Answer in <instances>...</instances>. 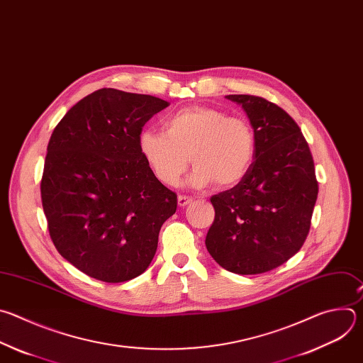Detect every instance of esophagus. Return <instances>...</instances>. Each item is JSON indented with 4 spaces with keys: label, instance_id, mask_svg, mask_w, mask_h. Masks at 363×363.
I'll use <instances>...</instances> for the list:
<instances>
[{
    "label": "esophagus",
    "instance_id": "obj_1",
    "mask_svg": "<svg viewBox=\"0 0 363 363\" xmlns=\"http://www.w3.org/2000/svg\"><path fill=\"white\" fill-rule=\"evenodd\" d=\"M193 201V199L191 197H189V196H183V194H180L179 197H177V203H179V206L180 207H186L187 204H190Z\"/></svg>",
    "mask_w": 363,
    "mask_h": 363
}]
</instances>
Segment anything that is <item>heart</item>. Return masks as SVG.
I'll return each instance as SVG.
<instances>
[{"instance_id": "obj_1", "label": "heart", "mask_w": 363, "mask_h": 363, "mask_svg": "<svg viewBox=\"0 0 363 363\" xmlns=\"http://www.w3.org/2000/svg\"><path fill=\"white\" fill-rule=\"evenodd\" d=\"M138 150L155 176L176 186L189 166L194 167L190 184L201 189L210 183L230 187L250 170L256 153L252 125L242 117L213 107H187L172 114L164 133L143 130Z\"/></svg>"}]
</instances>
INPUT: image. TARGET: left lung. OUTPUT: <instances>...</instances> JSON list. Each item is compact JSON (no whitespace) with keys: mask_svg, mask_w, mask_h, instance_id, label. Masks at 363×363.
Segmentation results:
<instances>
[{"mask_svg":"<svg viewBox=\"0 0 363 363\" xmlns=\"http://www.w3.org/2000/svg\"><path fill=\"white\" fill-rule=\"evenodd\" d=\"M226 99L246 111L256 153L250 170L235 187L211 196L216 214L206 247L223 269L259 274L301 250L319 187L312 153L291 116L257 96Z\"/></svg>","mask_w":363,"mask_h":363,"instance_id":"8db88e82","label":"left lung"}]
</instances>
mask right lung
Here are the masks:
<instances>
[{
    "label": "right lung",
    "mask_w": 363,
    "mask_h": 363,
    "mask_svg": "<svg viewBox=\"0 0 363 363\" xmlns=\"http://www.w3.org/2000/svg\"><path fill=\"white\" fill-rule=\"evenodd\" d=\"M170 103L100 89L72 106L48 141L41 201L58 253L90 277L120 283L152 263L177 196L138 150V135Z\"/></svg>",
    "instance_id": "right-lung-1"
}]
</instances>
